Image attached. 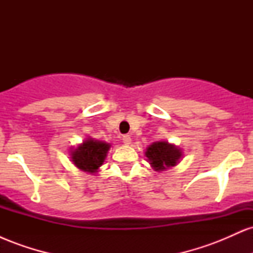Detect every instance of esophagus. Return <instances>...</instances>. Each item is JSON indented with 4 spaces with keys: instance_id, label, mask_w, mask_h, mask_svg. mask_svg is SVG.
<instances>
[{
    "instance_id": "esophagus-1",
    "label": "esophagus",
    "mask_w": 253,
    "mask_h": 253,
    "mask_svg": "<svg viewBox=\"0 0 253 253\" xmlns=\"http://www.w3.org/2000/svg\"><path fill=\"white\" fill-rule=\"evenodd\" d=\"M123 141L126 145H129L130 144V141H132V139H130V136L128 135V134H126V135H124L123 136Z\"/></svg>"
}]
</instances>
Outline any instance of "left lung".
<instances>
[{"instance_id":"obj_1","label":"left lung","mask_w":253,"mask_h":253,"mask_svg":"<svg viewBox=\"0 0 253 253\" xmlns=\"http://www.w3.org/2000/svg\"><path fill=\"white\" fill-rule=\"evenodd\" d=\"M145 156L155 171H164L175 167L182 157V150L168 141H157L146 149Z\"/></svg>"}]
</instances>
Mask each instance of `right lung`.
I'll return each mask as SVG.
<instances>
[{"label":"right lung","mask_w":253,"mask_h":253,"mask_svg":"<svg viewBox=\"0 0 253 253\" xmlns=\"http://www.w3.org/2000/svg\"><path fill=\"white\" fill-rule=\"evenodd\" d=\"M109 149V144L88 138L83 141V144L78 145L76 149L71 150V161L84 172L95 173L103 164Z\"/></svg>","instance_id":"obj_1"}]
</instances>
